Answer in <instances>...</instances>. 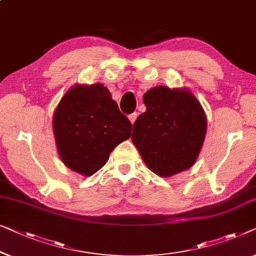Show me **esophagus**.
Segmentation results:
<instances>
[{
  "mask_svg": "<svg viewBox=\"0 0 256 256\" xmlns=\"http://www.w3.org/2000/svg\"><path fill=\"white\" fill-rule=\"evenodd\" d=\"M128 118H129V120H130L132 124H134V122H135V121H136V119H137V113H136V112H134V113L129 114Z\"/></svg>",
  "mask_w": 256,
  "mask_h": 256,
  "instance_id": "obj_1",
  "label": "esophagus"
}]
</instances>
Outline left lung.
Wrapping results in <instances>:
<instances>
[{"mask_svg":"<svg viewBox=\"0 0 256 256\" xmlns=\"http://www.w3.org/2000/svg\"><path fill=\"white\" fill-rule=\"evenodd\" d=\"M146 110L137 118L132 143L151 171L160 176L186 171L194 164L206 132L201 104L192 92L166 86L144 94Z\"/></svg>","mask_w":256,"mask_h":256,"instance_id":"left-lung-1","label":"left lung"}]
</instances>
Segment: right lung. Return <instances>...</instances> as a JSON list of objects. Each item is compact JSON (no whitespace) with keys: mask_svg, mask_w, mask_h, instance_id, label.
Instances as JSON below:
<instances>
[{"mask_svg":"<svg viewBox=\"0 0 256 256\" xmlns=\"http://www.w3.org/2000/svg\"><path fill=\"white\" fill-rule=\"evenodd\" d=\"M132 127L108 88L99 83L70 88L53 118L62 162L83 176L99 171L114 148L130 137Z\"/></svg>","mask_w":256,"mask_h":256,"instance_id":"obj_1","label":"right lung"}]
</instances>
